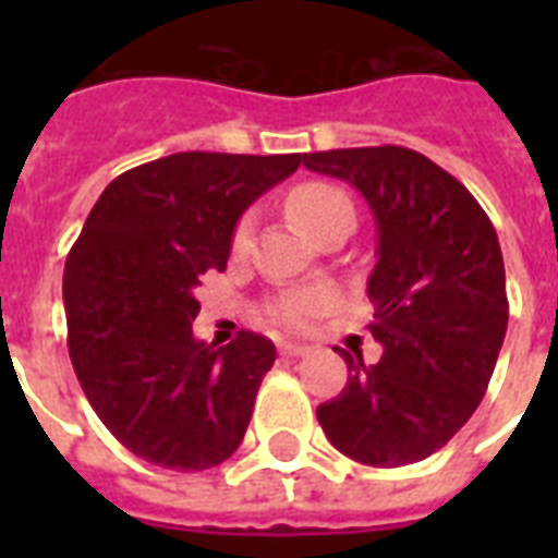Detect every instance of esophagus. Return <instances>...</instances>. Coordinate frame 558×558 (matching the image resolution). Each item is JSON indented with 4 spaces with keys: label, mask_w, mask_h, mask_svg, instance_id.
<instances>
[{
    "label": "esophagus",
    "mask_w": 558,
    "mask_h": 558,
    "mask_svg": "<svg viewBox=\"0 0 558 558\" xmlns=\"http://www.w3.org/2000/svg\"><path fill=\"white\" fill-rule=\"evenodd\" d=\"M280 353L289 359H295V356H310L313 350L306 348V344H292V341H283V344H280Z\"/></svg>",
    "instance_id": "1"
}]
</instances>
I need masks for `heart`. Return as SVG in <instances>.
Returning a JSON list of instances; mask_svg holds the SVG:
<instances>
[{
    "mask_svg": "<svg viewBox=\"0 0 558 558\" xmlns=\"http://www.w3.org/2000/svg\"><path fill=\"white\" fill-rule=\"evenodd\" d=\"M287 210L304 234L315 236L336 217H353V202H350V196L341 187L327 185V182H304V185L292 187V193L287 196ZM248 228H252L248 219H243L236 226L234 245L245 243ZM324 310H327V298L324 295H289L275 306V318L280 324H287V327L301 330Z\"/></svg>",
    "mask_w": 558,
    "mask_h": 558,
    "instance_id": "b5f03b06",
    "label": "heart"
}]
</instances>
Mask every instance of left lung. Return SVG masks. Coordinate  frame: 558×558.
I'll list each match as a JSON object with an SVG mask.
<instances>
[{"instance_id":"1","label":"left lung","mask_w":558,"mask_h":558,"mask_svg":"<svg viewBox=\"0 0 558 558\" xmlns=\"http://www.w3.org/2000/svg\"><path fill=\"white\" fill-rule=\"evenodd\" d=\"M304 168L344 179L376 219L367 280L381 359L339 350V397L318 405L327 440L365 466H408L442 449L475 414L504 344L510 304L493 222L423 153L381 144L304 153Z\"/></svg>"}]
</instances>
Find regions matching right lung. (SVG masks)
Segmentation results:
<instances>
[{
  "instance_id": "1",
  "label": "right lung",
  "mask_w": 558,
  "mask_h": 558,
  "mask_svg": "<svg viewBox=\"0 0 558 558\" xmlns=\"http://www.w3.org/2000/svg\"><path fill=\"white\" fill-rule=\"evenodd\" d=\"M301 153H173L112 179L65 257L69 356L118 442L153 466L202 472L243 442L275 344L243 330L226 348L193 339L196 287L226 269L257 196Z\"/></svg>"
}]
</instances>
